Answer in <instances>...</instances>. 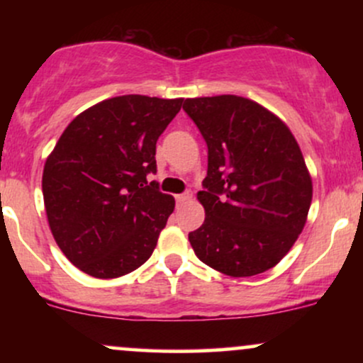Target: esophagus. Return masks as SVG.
I'll use <instances>...</instances> for the list:
<instances>
[{
    "label": "esophagus",
    "instance_id": "1",
    "mask_svg": "<svg viewBox=\"0 0 363 363\" xmlns=\"http://www.w3.org/2000/svg\"><path fill=\"white\" fill-rule=\"evenodd\" d=\"M191 198H193V193H191V191H186V193L176 196V199H177L179 205H182V203H187Z\"/></svg>",
    "mask_w": 363,
    "mask_h": 363
}]
</instances>
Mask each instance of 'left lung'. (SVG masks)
<instances>
[{
    "label": "left lung",
    "instance_id": "1",
    "mask_svg": "<svg viewBox=\"0 0 363 363\" xmlns=\"http://www.w3.org/2000/svg\"><path fill=\"white\" fill-rule=\"evenodd\" d=\"M182 109L208 145L194 254L227 277L268 272L298 239L312 201L297 140L277 114L239 95L186 99Z\"/></svg>",
    "mask_w": 363,
    "mask_h": 363
}]
</instances>
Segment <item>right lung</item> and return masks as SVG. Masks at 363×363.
<instances>
[{"instance_id":"1","label":"right lung","mask_w":363,"mask_h":363,"mask_svg":"<svg viewBox=\"0 0 363 363\" xmlns=\"http://www.w3.org/2000/svg\"><path fill=\"white\" fill-rule=\"evenodd\" d=\"M182 99L121 95L80 112L62 131L43 172L54 240L94 278H119L152 256L176 199L148 182L157 140Z\"/></svg>"}]
</instances>
